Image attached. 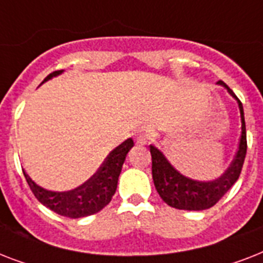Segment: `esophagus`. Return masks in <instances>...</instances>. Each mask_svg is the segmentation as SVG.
Wrapping results in <instances>:
<instances>
[{"mask_svg":"<svg viewBox=\"0 0 263 263\" xmlns=\"http://www.w3.org/2000/svg\"><path fill=\"white\" fill-rule=\"evenodd\" d=\"M134 139H135V142L138 144H144L146 142H147V135H146L144 132L138 131V132H135V135H134Z\"/></svg>","mask_w":263,"mask_h":263,"instance_id":"1","label":"esophagus"}]
</instances>
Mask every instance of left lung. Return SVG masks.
<instances>
[{
  "mask_svg": "<svg viewBox=\"0 0 263 263\" xmlns=\"http://www.w3.org/2000/svg\"><path fill=\"white\" fill-rule=\"evenodd\" d=\"M218 86L224 87L228 94L237 102L240 111L241 134L239 140V147L235 156V160L225 173L214 180H195L184 176L173 166L165 154L154 144H150L152 153V173L153 181L156 185L157 192L160 194L165 203L179 210H206L218 202L227 194L229 188L236 183L240 176L243 162L247 152V139H246V121L243 105L239 101L235 92L224 83L217 82Z\"/></svg>",
  "mask_w": 263,
  "mask_h": 263,
  "instance_id": "8db88e82",
  "label": "left lung"
}]
</instances>
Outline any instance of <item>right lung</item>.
Here are the masks:
<instances>
[{"label": "right lung", "instance_id": "add662e5", "mask_svg": "<svg viewBox=\"0 0 263 263\" xmlns=\"http://www.w3.org/2000/svg\"><path fill=\"white\" fill-rule=\"evenodd\" d=\"M63 72H53L43 80L42 84L53 78H57ZM132 147H134V140L129 138L107 156L106 161L90 180L71 191H50L38 185L26 171H23V173L26 176L31 191L34 192L36 199L43 206H46L60 216L82 218L101 212L110 202L111 196L115 195L117 188V181L125 157Z\"/></svg>", "mask_w": 263, "mask_h": 263}]
</instances>
